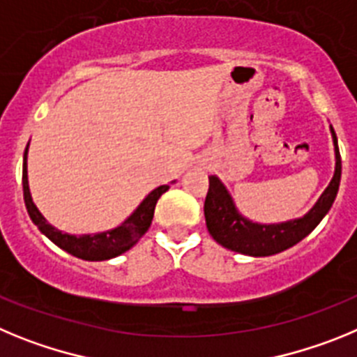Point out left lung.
Wrapping results in <instances>:
<instances>
[{
	"label": "left lung",
	"mask_w": 357,
	"mask_h": 357,
	"mask_svg": "<svg viewBox=\"0 0 357 357\" xmlns=\"http://www.w3.org/2000/svg\"><path fill=\"white\" fill-rule=\"evenodd\" d=\"M333 144H335V176L331 179L320 199L304 217L279 224H258L243 217L229 195L224 183L217 176H210L206 201H204V218L206 227L213 240L226 249L247 256H272L298 243L319 226L326 217L338 194L342 178V156L338 149V139L331 126Z\"/></svg>",
	"instance_id": "1"
}]
</instances>
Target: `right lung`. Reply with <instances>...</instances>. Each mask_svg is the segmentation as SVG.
I'll return each mask as SVG.
<instances>
[{"instance_id":"add662e5","label":"right lung","mask_w":357,"mask_h":357,"mask_svg":"<svg viewBox=\"0 0 357 357\" xmlns=\"http://www.w3.org/2000/svg\"><path fill=\"white\" fill-rule=\"evenodd\" d=\"M28 146L24 149V158H22V192H24V204H26L28 215H30L35 226L40 229V233L46 234L54 245H59L60 249H63L69 255L86 259V261H102V259L115 258V256L130 250L149 229L153 215H155L156 202L162 197V194L169 190V185H162L155 188L121 226L114 227L110 231L94 234L62 233V231L51 226L33 204L30 186H28Z\"/></svg>"}]
</instances>
